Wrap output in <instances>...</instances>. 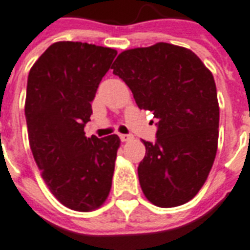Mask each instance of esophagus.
Returning <instances> with one entry per match:
<instances>
[{"instance_id":"1","label":"esophagus","mask_w":250,"mask_h":250,"mask_svg":"<svg viewBox=\"0 0 250 250\" xmlns=\"http://www.w3.org/2000/svg\"><path fill=\"white\" fill-rule=\"evenodd\" d=\"M120 139L123 142H129L133 139V135H127V134H121L120 135Z\"/></svg>"}]
</instances>
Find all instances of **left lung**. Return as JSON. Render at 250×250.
<instances>
[{
	"label": "left lung",
	"instance_id": "8db88e82",
	"mask_svg": "<svg viewBox=\"0 0 250 250\" xmlns=\"http://www.w3.org/2000/svg\"><path fill=\"white\" fill-rule=\"evenodd\" d=\"M112 69L138 107L159 120L156 142L143 141L142 191L156 207L186 204L204 186L218 147L214 77L191 50L167 42L125 50Z\"/></svg>",
	"mask_w": 250,
	"mask_h": 250
}]
</instances>
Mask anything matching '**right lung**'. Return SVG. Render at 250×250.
Wrapping results in <instances>:
<instances>
[{"label":"right lung","instance_id":"1","mask_svg":"<svg viewBox=\"0 0 250 250\" xmlns=\"http://www.w3.org/2000/svg\"><path fill=\"white\" fill-rule=\"evenodd\" d=\"M116 54L111 47L59 41L28 75L24 111L32 153L50 192L72 210H95L111 191L120 138H87L83 126Z\"/></svg>","mask_w":250,"mask_h":250}]
</instances>
